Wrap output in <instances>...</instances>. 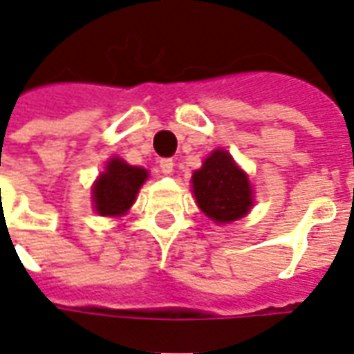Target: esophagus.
Here are the masks:
<instances>
[{
    "label": "esophagus",
    "mask_w": 354,
    "mask_h": 354,
    "mask_svg": "<svg viewBox=\"0 0 354 354\" xmlns=\"http://www.w3.org/2000/svg\"><path fill=\"white\" fill-rule=\"evenodd\" d=\"M157 165H159L162 174H172V170H174V161L172 159H159Z\"/></svg>",
    "instance_id": "1"
}]
</instances>
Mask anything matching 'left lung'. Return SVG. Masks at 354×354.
<instances>
[{
    "instance_id": "obj_1",
    "label": "left lung",
    "mask_w": 354,
    "mask_h": 354,
    "mask_svg": "<svg viewBox=\"0 0 354 354\" xmlns=\"http://www.w3.org/2000/svg\"><path fill=\"white\" fill-rule=\"evenodd\" d=\"M197 205L218 223L235 222L252 207V187L233 157L216 149L192 178Z\"/></svg>"
}]
</instances>
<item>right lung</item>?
<instances>
[{
  "instance_id": "add662e5",
  "label": "right lung",
  "mask_w": 354,
  "mask_h": 354,
  "mask_svg": "<svg viewBox=\"0 0 354 354\" xmlns=\"http://www.w3.org/2000/svg\"><path fill=\"white\" fill-rule=\"evenodd\" d=\"M147 172L131 167L121 159H111L93 187L94 208L100 216L124 214L136 199L140 185L146 182Z\"/></svg>"
}]
</instances>
